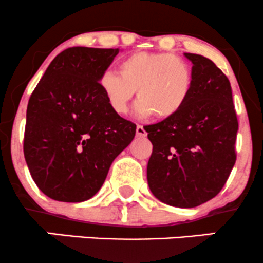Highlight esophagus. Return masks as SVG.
Wrapping results in <instances>:
<instances>
[{
  "label": "esophagus",
  "mask_w": 263,
  "mask_h": 263,
  "mask_svg": "<svg viewBox=\"0 0 263 263\" xmlns=\"http://www.w3.org/2000/svg\"><path fill=\"white\" fill-rule=\"evenodd\" d=\"M136 135H137V136H140V137H145L146 135H147V132H146V129L143 128V126H141V124H137Z\"/></svg>",
  "instance_id": "1"
}]
</instances>
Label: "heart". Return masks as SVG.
<instances>
[{
	"label": "heart",
	"instance_id": "obj_1",
	"mask_svg": "<svg viewBox=\"0 0 263 263\" xmlns=\"http://www.w3.org/2000/svg\"><path fill=\"white\" fill-rule=\"evenodd\" d=\"M109 107L124 115L135 95L140 101V116L168 120L178 115L189 101L194 84L189 63L168 52L137 51L120 63V73L107 70L98 81Z\"/></svg>",
	"mask_w": 263,
	"mask_h": 263
}]
</instances>
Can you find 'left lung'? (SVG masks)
<instances>
[{"label": "left lung", "mask_w": 263, "mask_h": 263, "mask_svg": "<svg viewBox=\"0 0 263 263\" xmlns=\"http://www.w3.org/2000/svg\"><path fill=\"white\" fill-rule=\"evenodd\" d=\"M184 55L193 63L192 95L175 117L145 126L153 143L147 182L162 203L194 208L224 186L236 162L238 121L224 73L208 58Z\"/></svg>", "instance_id": "obj_1"}]
</instances>
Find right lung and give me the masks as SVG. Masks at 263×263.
<instances>
[{
	"mask_svg": "<svg viewBox=\"0 0 263 263\" xmlns=\"http://www.w3.org/2000/svg\"><path fill=\"white\" fill-rule=\"evenodd\" d=\"M120 49L74 46L54 58L29 99L24 136L27 167L49 198L79 203L97 194L136 124L109 107L102 73Z\"/></svg>",
	"mask_w": 263,
	"mask_h": 263,
	"instance_id": "right-lung-1",
	"label": "right lung"
}]
</instances>
